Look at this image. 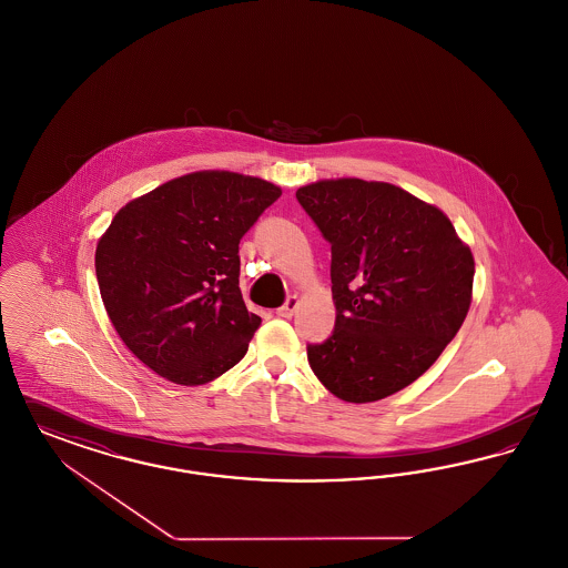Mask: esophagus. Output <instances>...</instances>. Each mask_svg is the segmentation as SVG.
<instances>
[{
  "mask_svg": "<svg viewBox=\"0 0 568 568\" xmlns=\"http://www.w3.org/2000/svg\"><path fill=\"white\" fill-rule=\"evenodd\" d=\"M297 306H300V300H297L296 296H292L287 302H285V304H283V306H281V308H278V311H276V315H278V317H283V320H290V317L296 313Z\"/></svg>",
  "mask_w": 568,
  "mask_h": 568,
  "instance_id": "34e87169",
  "label": "esophagus"
}]
</instances>
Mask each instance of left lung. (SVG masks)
Here are the masks:
<instances>
[{
  "label": "left lung",
  "instance_id": "left-lung-1",
  "mask_svg": "<svg viewBox=\"0 0 568 568\" xmlns=\"http://www.w3.org/2000/svg\"><path fill=\"white\" fill-rule=\"evenodd\" d=\"M296 197L332 244L336 324L306 349L315 377L355 405L405 389L466 320L470 246L440 209L392 183L325 179Z\"/></svg>",
  "mask_w": 568,
  "mask_h": 568
}]
</instances>
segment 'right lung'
Here are the masks:
<instances>
[{"label": "right lung", "instance_id": "right-lung-1", "mask_svg": "<svg viewBox=\"0 0 568 568\" xmlns=\"http://www.w3.org/2000/svg\"><path fill=\"white\" fill-rule=\"evenodd\" d=\"M281 187L230 170L183 174L128 202L95 246L102 302L153 373L204 385L236 366L262 320L239 287V243Z\"/></svg>", "mask_w": 568, "mask_h": 568}]
</instances>
